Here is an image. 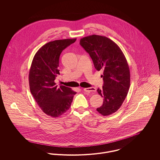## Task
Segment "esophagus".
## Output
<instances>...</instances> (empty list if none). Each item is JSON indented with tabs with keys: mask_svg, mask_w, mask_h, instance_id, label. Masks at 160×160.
<instances>
[{
	"mask_svg": "<svg viewBox=\"0 0 160 160\" xmlns=\"http://www.w3.org/2000/svg\"><path fill=\"white\" fill-rule=\"evenodd\" d=\"M84 91L87 93H91L96 91V89L95 88H84Z\"/></svg>",
	"mask_w": 160,
	"mask_h": 160,
	"instance_id": "obj_1",
	"label": "esophagus"
}]
</instances>
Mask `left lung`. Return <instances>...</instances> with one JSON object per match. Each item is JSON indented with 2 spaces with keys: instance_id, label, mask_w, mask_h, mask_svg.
Listing matches in <instances>:
<instances>
[{
  "instance_id": "left-lung-1",
  "label": "left lung",
  "mask_w": 160,
  "mask_h": 160,
  "mask_svg": "<svg viewBox=\"0 0 160 160\" xmlns=\"http://www.w3.org/2000/svg\"><path fill=\"white\" fill-rule=\"evenodd\" d=\"M79 44L89 54L95 69L103 70V85L97 92L103 97V102L97 110L103 116L112 114L121 107L130 87L126 58L119 46L105 36L93 34L84 37Z\"/></svg>"
}]
</instances>
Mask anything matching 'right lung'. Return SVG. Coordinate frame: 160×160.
<instances>
[{
    "label": "right lung",
    "instance_id": "obj_1",
    "mask_svg": "<svg viewBox=\"0 0 160 160\" xmlns=\"http://www.w3.org/2000/svg\"><path fill=\"white\" fill-rule=\"evenodd\" d=\"M76 41L67 39L47 43L38 50L31 63L29 72L31 93L42 112L53 118L68 110L76 93L68 87L58 88L55 82L57 74H60V55Z\"/></svg>",
    "mask_w": 160,
    "mask_h": 160
}]
</instances>
